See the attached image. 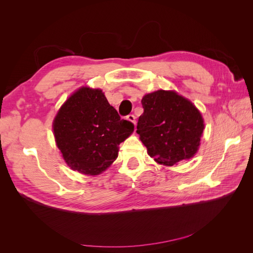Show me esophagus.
<instances>
[{
    "instance_id": "34e87169",
    "label": "esophagus",
    "mask_w": 253,
    "mask_h": 253,
    "mask_svg": "<svg viewBox=\"0 0 253 253\" xmlns=\"http://www.w3.org/2000/svg\"><path fill=\"white\" fill-rule=\"evenodd\" d=\"M126 119L128 120V121H131V122H133V124L135 125L136 124V118H135V116L133 114H129V115H127L126 116Z\"/></svg>"
}]
</instances>
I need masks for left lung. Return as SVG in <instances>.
Here are the masks:
<instances>
[{"label": "left lung", "instance_id": "1", "mask_svg": "<svg viewBox=\"0 0 253 253\" xmlns=\"http://www.w3.org/2000/svg\"><path fill=\"white\" fill-rule=\"evenodd\" d=\"M137 134L156 163L174 166L200 148L204 119L196 106L174 90L159 89L141 99Z\"/></svg>", "mask_w": 253, "mask_h": 253}]
</instances>
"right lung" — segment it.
<instances>
[{
  "label": "right lung",
  "instance_id": "obj_1",
  "mask_svg": "<svg viewBox=\"0 0 253 253\" xmlns=\"http://www.w3.org/2000/svg\"><path fill=\"white\" fill-rule=\"evenodd\" d=\"M52 129L67 166L95 176L118 157V145L133 133L134 125L120 119L101 89L83 86L61 106Z\"/></svg>",
  "mask_w": 253,
  "mask_h": 253
}]
</instances>
